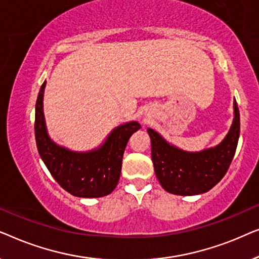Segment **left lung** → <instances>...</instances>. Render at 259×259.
Instances as JSON below:
<instances>
[{"mask_svg": "<svg viewBox=\"0 0 259 259\" xmlns=\"http://www.w3.org/2000/svg\"><path fill=\"white\" fill-rule=\"evenodd\" d=\"M152 161L161 186L177 196H194L210 191L228 172L239 139V109L233 100V121L226 137L217 146L187 152L166 141L148 128Z\"/></svg>", "mask_w": 259, "mask_h": 259, "instance_id": "left-lung-1", "label": "left lung"}]
</instances>
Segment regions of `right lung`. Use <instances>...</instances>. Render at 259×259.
I'll return each instance as SVG.
<instances>
[{
  "label": "right lung",
  "mask_w": 259,
  "mask_h": 259,
  "mask_svg": "<svg viewBox=\"0 0 259 259\" xmlns=\"http://www.w3.org/2000/svg\"><path fill=\"white\" fill-rule=\"evenodd\" d=\"M46 81L35 105V139L38 154L48 171L67 192L80 198H99L112 193L121 173L122 157L128 139L141 128L130 121L115 127L104 144L87 152L60 146L49 137L44 113Z\"/></svg>",
  "instance_id": "1"
}]
</instances>
